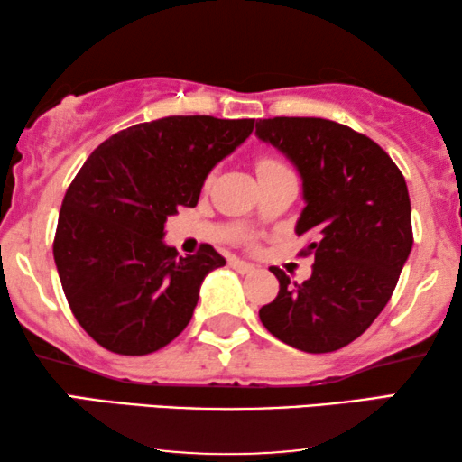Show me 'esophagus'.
Masks as SVG:
<instances>
[{
	"mask_svg": "<svg viewBox=\"0 0 462 462\" xmlns=\"http://www.w3.org/2000/svg\"><path fill=\"white\" fill-rule=\"evenodd\" d=\"M229 264H231L233 269L237 271V273H252V271L256 269L254 264H252V263H245V261H242V258H231Z\"/></svg>",
	"mask_w": 462,
	"mask_h": 462,
	"instance_id": "34e87169",
	"label": "esophagus"
}]
</instances>
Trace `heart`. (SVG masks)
Wrapping results in <instances>:
<instances>
[{"label": "heart", "instance_id": "obj_1", "mask_svg": "<svg viewBox=\"0 0 462 462\" xmlns=\"http://www.w3.org/2000/svg\"><path fill=\"white\" fill-rule=\"evenodd\" d=\"M277 166H282V163H277L275 160H267V157H264V160H261L258 162V172H263V170H269V168H277Z\"/></svg>", "mask_w": 462, "mask_h": 462}]
</instances>
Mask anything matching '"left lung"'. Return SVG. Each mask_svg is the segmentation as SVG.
Here are the masks:
<instances>
[{"label":"left lung","instance_id":"1","mask_svg":"<svg viewBox=\"0 0 462 462\" xmlns=\"http://www.w3.org/2000/svg\"><path fill=\"white\" fill-rule=\"evenodd\" d=\"M256 136L294 163L302 179L296 236L311 237V277L280 280L263 326L294 349L330 353L368 330L387 305L412 250L406 180L393 160L349 125L321 117L256 122Z\"/></svg>","mask_w":462,"mask_h":462}]
</instances>
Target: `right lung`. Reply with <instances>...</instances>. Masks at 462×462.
<instances>
[{
  "label": "right lung",
  "mask_w": 462,
  "mask_h": 462,
  "mask_svg": "<svg viewBox=\"0 0 462 462\" xmlns=\"http://www.w3.org/2000/svg\"><path fill=\"white\" fill-rule=\"evenodd\" d=\"M254 130V119L172 116L113 134L69 185L54 263L79 326L119 356H147L179 337L199 288L226 263L210 244L179 256L163 225L198 206L206 176Z\"/></svg>",
  "instance_id": "right-lung-1"
}]
</instances>
